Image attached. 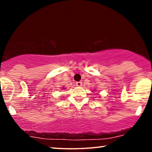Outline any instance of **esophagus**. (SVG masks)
I'll list each match as a JSON object with an SVG mask.
<instances>
[{
  "label": "esophagus",
  "mask_w": 152,
  "mask_h": 152,
  "mask_svg": "<svg viewBox=\"0 0 152 152\" xmlns=\"http://www.w3.org/2000/svg\"><path fill=\"white\" fill-rule=\"evenodd\" d=\"M76 85L77 86H81L82 85V82H76Z\"/></svg>",
  "instance_id": "34e87169"
}]
</instances>
